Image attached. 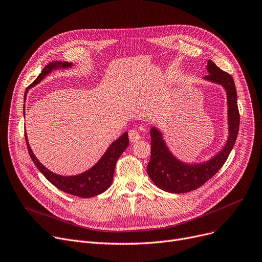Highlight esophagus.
Returning a JSON list of instances; mask_svg holds the SVG:
<instances>
[{"mask_svg": "<svg viewBox=\"0 0 262 262\" xmlns=\"http://www.w3.org/2000/svg\"><path fill=\"white\" fill-rule=\"evenodd\" d=\"M128 138H129L132 143H135V142L139 141L141 139V136H140L139 132L137 130V129H130L128 132Z\"/></svg>", "mask_w": 262, "mask_h": 262, "instance_id": "esophagus-1", "label": "esophagus"}]
</instances>
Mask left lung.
Segmentation results:
<instances>
[{
    "label": "left lung",
    "instance_id": "obj_1",
    "mask_svg": "<svg viewBox=\"0 0 262 262\" xmlns=\"http://www.w3.org/2000/svg\"><path fill=\"white\" fill-rule=\"evenodd\" d=\"M207 71L209 75H206L205 79L222 85L226 90L229 124L228 140L221 152L207 162L188 164L176 159L172 155L162 139L161 133L155 127H152L150 159L146 168L147 174L157 187L171 193H187L209 181L223 167L237 139L240 115L235 81L230 74L221 70L211 60L208 61Z\"/></svg>",
    "mask_w": 262,
    "mask_h": 262
}]
</instances>
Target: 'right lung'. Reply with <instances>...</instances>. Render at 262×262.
I'll return each mask as SVG.
<instances>
[{"label":"right lung","instance_id":"1","mask_svg":"<svg viewBox=\"0 0 262 262\" xmlns=\"http://www.w3.org/2000/svg\"><path fill=\"white\" fill-rule=\"evenodd\" d=\"M70 67H72L71 62L60 61V60L53 61L47 64L43 70L39 74V76L29 87H27L25 91V98H26L27 90L37 85L38 82H40L41 79H43L45 76L48 75L52 70H54V69L70 68ZM25 141H26L27 149H29V154L32 160L36 164L38 170L43 174V176L51 184H53L59 190L66 192V193L75 195L78 198H85V199L92 198L103 193V192L106 191L109 188V186L112 185L114 180L116 163L119 157L121 156V154L128 146V142H129L128 134L124 133L119 139H117L112 145L108 147L106 153L102 156V158L98 161V163L94 164L90 170L75 176H61L51 172L38 161V159L35 157L33 153V150L30 147L26 134H25Z\"/></svg>","mask_w":262,"mask_h":262}]
</instances>
